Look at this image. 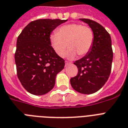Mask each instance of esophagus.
Returning a JSON list of instances; mask_svg holds the SVG:
<instances>
[{"instance_id":"esophagus-1","label":"esophagus","mask_w":128,"mask_h":128,"mask_svg":"<svg viewBox=\"0 0 128 128\" xmlns=\"http://www.w3.org/2000/svg\"><path fill=\"white\" fill-rule=\"evenodd\" d=\"M72 64L71 62H68V61H66V62H65V66H68V65H70V64Z\"/></svg>"}]
</instances>
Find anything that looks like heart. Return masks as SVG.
Listing matches in <instances>:
<instances>
[{
  "instance_id": "obj_1",
  "label": "heart",
  "mask_w": 128,
  "mask_h": 128,
  "mask_svg": "<svg viewBox=\"0 0 128 128\" xmlns=\"http://www.w3.org/2000/svg\"><path fill=\"white\" fill-rule=\"evenodd\" d=\"M94 35L91 28L80 23L64 25L49 36L50 44L58 56L63 57L67 46V56L74 58L76 54L83 56L88 54L93 45Z\"/></svg>"
}]
</instances>
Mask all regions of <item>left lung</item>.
Returning <instances> with one entry per match:
<instances>
[{"label": "left lung", "mask_w": 128, "mask_h": 128, "mask_svg": "<svg viewBox=\"0 0 128 128\" xmlns=\"http://www.w3.org/2000/svg\"><path fill=\"white\" fill-rule=\"evenodd\" d=\"M80 20L89 25L94 39L90 52L74 63L78 72L77 76L70 79V84L76 91L91 94L102 88L111 72L113 60L111 37L99 23L90 19Z\"/></svg>", "instance_id": "left-lung-1"}]
</instances>
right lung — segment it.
<instances>
[{
	"label": "right lung",
	"mask_w": 128,
	"mask_h": 128,
	"mask_svg": "<svg viewBox=\"0 0 128 128\" xmlns=\"http://www.w3.org/2000/svg\"><path fill=\"white\" fill-rule=\"evenodd\" d=\"M68 20L38 19L32 21L17 38L14 59L17 76L29 93H48L55 85L56 76L64 68V60L50 46L51 32Z\"/></svg>",
	"instance_id": "obj_1"
}]
</instances>
